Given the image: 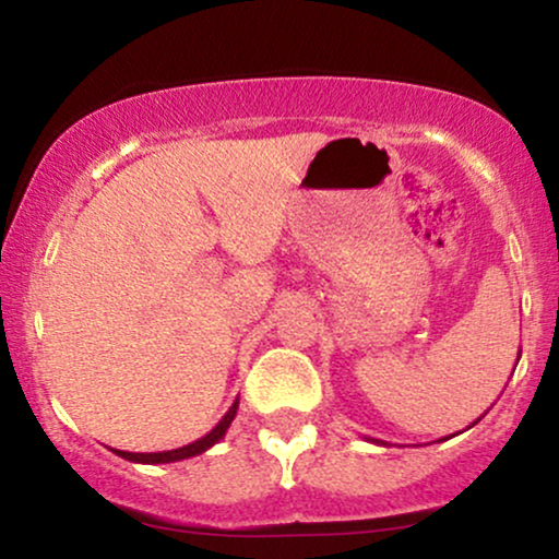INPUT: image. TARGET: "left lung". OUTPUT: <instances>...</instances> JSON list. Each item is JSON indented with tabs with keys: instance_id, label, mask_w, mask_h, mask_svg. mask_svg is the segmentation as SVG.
<instances>
[{
	"instance_id": "1",
	"label": "left lung",
	"mask_w": 559,
	"mask_h": 559,
	"mask_svg": "<svg viewBox=\"0 0 559 559\" xmlns=\"http://www.w3.org/2000/svg\"><path fill=\"white\" fill-rule=\"evenodd\" d=\"M519 356H521V353H519ZM477 420H479V418H477ZM477 420H475V423H477ZM475 423H472V426H475ZM447 438H449V436H447ZM447 438H441V441H447ZM371 441H373V438H371ZM373 443H381V447H386L384 441H373Z\"/></svg>"
}]
</instances>
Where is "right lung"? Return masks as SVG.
Listing matches in <instances>:
<instances>
[{"mask_svg":"<svg viewBox=\"0 0 559 559\" xmlns=\"http://www.w3.org/2000/svg\"><path fill=\"white\" fill-rule=\"evenodd\" d=\"M237 407H239V397L231 402L227 415H224V418L218 420L206 436L198 438V441H193V443H188V447H180V449H173V451H152V454H136V451H121V449H112V451H116V454L121 459H129V462H136V464H169V462H180V459L198 456V454H203V451H209L211 447H214V443L222 441L224 436H227V428L231 426V420H235Z\"/></svg>","mask_w":559,"mask_h":559,"instance_id":"right-lung-1","label":"right lung"}]
</instances>
